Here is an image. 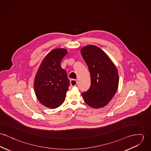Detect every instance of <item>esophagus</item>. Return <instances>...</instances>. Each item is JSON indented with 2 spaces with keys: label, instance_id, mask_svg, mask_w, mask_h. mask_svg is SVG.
<instances>
[{
  "label": "esophagus",
  "instance_id": "1",
  "mask_svg": "<svg viewBox=\"0 0 151 151\" xmlns=\"http://www.w3.org/2000/svg\"><path fill=\"white\" fill-rule=\"evenodd\" d=\"M77 84V81L76 80L72 79L70 80V85L71 86H75Z\"/></svg>",
  "mask_w": 151,
  "mask_h": 151
}]
</instances>
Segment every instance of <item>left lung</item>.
<instances>
[{"label":"left lung","instance_id":"obj_1","mask_svg":"<svg viewBox=\"0 0 151 151\" xmlns=\"http://www.w3.org/2000/svg\"><path fill=\"white\" fill-rule=\"evenodd\" d=\"M91 74L89 89L82 93L84 101L93 108L105 106L117 91L119 74L116 66L98 46L88 45L81 50Z\"/></svg>","mask_w":151,"mask_h":151}]
</instances>
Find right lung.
Returning <instances> with one entry per match:
<instances>
[{
  "label": "right lung",
  "mask_w": 151,
  "mask_h": 151,
  "mask_svg": "<svg viewBox=\"0 0 151 151\" xmlns=\"http://www.w3.org/2000/svg\"><path fill=\"white\" fill-rule=\"evenodd\" d=\"M67 53L65 49H55L43 59L34 80V90L39 101L47 108L55 109L65 101L70 81L61 62Z\"/></svg>",
  "instance_id": "obj_1"
}]
</instances>
